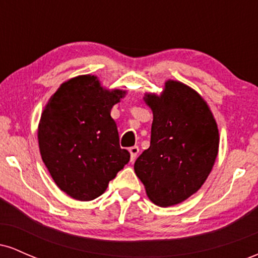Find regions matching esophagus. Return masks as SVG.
<instances>
[{
    "label": "esophagus",
    "instance_id": "esophagus-1",
    "mask_svg": "<svg viewBox=\"0 0 258 258\" xmlns=\"http://www.w3.org/2000/svg\"><path fill=\"white\" fill-rule=\"evenodd\" d=\"M128 152H130V154H131V161H135V160L137 159V156H138L139 148H138L137 146L131 147V148H130V149H128Z\"/></svg>",
    "mask_w": 258,
    "mask_h": 258
}]
</instances>
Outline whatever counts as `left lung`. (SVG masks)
<instances>
[{"label":"left lung","mask_w":258,"mask_h":258,"mask_svg":"<svg viewBox=\"0 0 258 258\" xmlns=\"http://www.w3.org/2000/svg\"><path fill=\"white\" fill-rule=\"evenodd\" d=\"M143 99L153 111L152 137L135 172L155 205H177L199 190L214 167L217 122L206 100L176 80H167L160 96L146 93Z\"/></svg>","instance_id":"8db88e82"}]
</instances>
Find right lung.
Returning a JSON list of instances; mask_svg holds the SVG:
<instances>
[{
    "label": "right lung",
    "mask_w": 258,
    "mask_h": 258,
    "mask_svg": "<svg viewBox=\"0 0 258 258\" xmlns=\"http://www.w3.org/2000/svg\"><path fill=\"white\" fill-rule=\"evenodd\" d=\"M126 93L103 87L96 75H79L59 86L44 105L37 128L41 158L73 199L98 198L130 161L110 115Z\"/></svg>",
    "instance_id": "1"
}]
</instances>
